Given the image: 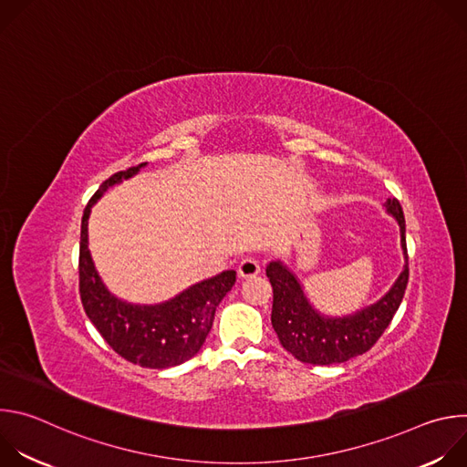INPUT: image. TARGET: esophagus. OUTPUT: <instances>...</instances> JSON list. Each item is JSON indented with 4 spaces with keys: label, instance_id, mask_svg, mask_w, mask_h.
<instances>
[{
    "label": "esophagus",
    "instance_id": "1",
    "mask_svg": "<svg viewBox=\"0 0 467 467\" xmlns=\"http://www.w3.org/2000/svg\"><path fill=\"white\" fill-rule=\"evenodd\" d=\"M260 274V264L254 258H244L238 265V277L240 279H251Z\"/></svg>",
    "mask_w": 467,
    "mask_h": 467
}]
</instances>
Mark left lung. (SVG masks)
I'll list each match as a JSON object with an SVG mask.
<instances>
[{
    "mask_svg": "<svg viewBox=\"0 0 467 467\" xmlns=\"http://www.w3.org/2000/svg\"><path fill=\"white\" fill-rule=\"evenodd\" d=\"M388 214L395 218L401 231L405 265L389 292L375 305L342 317H328L316 310L306 299L301 283L281 260L265 268L274 288L272 325L281 346L297 360L314 366L348 362L369 351L389 325L393 314L403 301L409 285V253L405 236L403 209L395 197L384 203Z\"/></svg>",
    "mask_w": 467,
    "mask_h": 467,
    "instance_id": "left-lung-1",
    "label": "left lung"
}]
</instances>
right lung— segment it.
<instances>
[{
	"label": "right lung",
	"instance_id": "add662e5",
	"mask_svg": "<svg viewBox=\"0 0 467 467\" xmlns=\"http://www.w3.org/2000/svg\"><path fill=\"white\" fill-rule=\"evenodd\" d=\"M146 164L114 173L90 197L81 220L79 294L88 319L119 357L142 368L164 369L190 360L202 349L213 328L216 306L236 283V272H222L161 305H130L105 288L88 251L90 209L109 186L139 173Z\"/></svg>",
	"mask_w": 467,
	"mask_h": 467
}]
</instances>
